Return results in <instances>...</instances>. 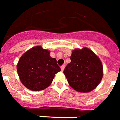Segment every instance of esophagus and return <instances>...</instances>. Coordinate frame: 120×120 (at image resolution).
Returning a JSON list of instances; mask_svg holds the SVG:
<instances>
[{
	"label": "esophagus",
	"mask_w": 120,
	"mask_h": 120,
	"mask_svg": "<svg viewBox=\"0 0 120 120\" xmlns=\"http://www.w3.org/2000/svg\"><path fill=\"white\" fill-rule=\"evenodd\" d=\"M64 67H65V65H64V64H63V65H62L61 67V70L62 72H63V71L64 70Z\"/></svg>",
	"instance_id": "34e87169"
}]
</instances>
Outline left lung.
<instances>
[{
  "label": "left lung",
  "instance_id": "8db88e82",
  "mask_svg": "<svg viewBox=\"0 0 120 120\" xmlns=\"http://www.w3.org/2000/svg\"><path fill=\"white\" fill-rule=\"evenodd\" d=\"M70 60L63 73L72 89L85 93L96 88L103 74L99 57L91 50L85 47L72 51Z\"/></svg>",
  "mask_w": 120,
  "mask_h": 120
}]
</instances>
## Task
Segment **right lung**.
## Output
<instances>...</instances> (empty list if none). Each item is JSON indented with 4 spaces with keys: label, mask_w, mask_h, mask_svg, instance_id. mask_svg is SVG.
Here are the masks:
<instances>
[{
    "label": "right lung",
    "mask_w": 120,
    "mask_h": 120,
    "mask_svg": "<svg viewBox=\"0 0 120 120\" xmlns=\"http://www.w3.org/2000/svg\"><path fill=\"white\" fill-rule=\"evenodd\" d=\"M21 83L34 91L42 90L52 82L55 74L61 71L56 58L50 51L37 46L24 53L17 65Z\"/></svg>",
    "instance_id": "obj_1"
}]
</instances>
